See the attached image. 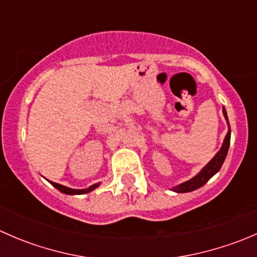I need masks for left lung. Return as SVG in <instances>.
Returning <instances> with one entry per match:
<instances>
[{"instance_id": "8db88e82", "label": "left lung", "mask_w": 257, "mask_h": 257, "mask_svg": "<svg viewBox=\"0 0 257 257\" xmlns=\"http://www.w3.org/2000/svg\"><path fill=\"white\" fill-rule=\"evenodd\" d=\"M222 113H224L225 119L227 121V125H229V131H227L226 137L224 139V143H222L221 148H220L219 152L216 153L214 158L200 170V173L195 175L194 178H191L190 180L185 181L183 184H179L178 186L173 188L172 190L175 191V193H189V191L196 190V189L201 188L204 184H206L209 181V179L211 177H214L217 172L221 168L222 163H224L225 158L227 155V150H229V145H230V136H231V131H230V124H229V119H227V114L225 108L222 107Z\"/></svg>"}]
</instances>
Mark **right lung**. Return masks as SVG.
Wrapping results in <instances>:
<instances>
[{"label":"right lung","instance_id":"1","mask_svg":"<svg viewBox=\"0 0 257 257\" xmlns=\"http://www.w3.org/2000/svg\"><path fill=\"white\" fill-rule=\"evenodd\" d=\"M49 183H51L54 188L58 189L61 193L68 194V195H79V194H87L99 186V183H97V184H93V185H90L89 188H87V189H71V188H67V186H64V185H61V184L53 183V181H49Z\"/></svg>","mask_w":257,"mask_h":257}]
</instances>
